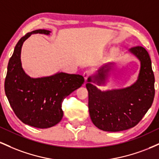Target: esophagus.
Segmentation results:
<instances>
[{
    "label": "esophagus",
    "instance_id": "1",
    "mask_svg": "<svg viewBox=\"0 0 159 159\" xmlns=\"http://www.w3.org/2000/svg\"><path fill=\"white\" fill-rule=\"evenodd\" d=\"M90 75H91V71L89 70V69H87V70H86L85 72H84L83 76H84V78L85 81H87V80H88L89 78H90Z\"/></svg>",
    "mask_w": 159,
    "mask_h": 159
}]
</instances>
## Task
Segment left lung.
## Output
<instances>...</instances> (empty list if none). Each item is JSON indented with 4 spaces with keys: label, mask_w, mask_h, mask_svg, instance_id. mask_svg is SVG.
I'll return each instance as SVG.
<instances>
[{
    "label": "left lung",
    "mask_w": 159,
    "mask_h": 159,
    "mask_svg": "<svg viewBox=\"0 0 159 159\" xmlns=\"http://www.w3.org/2000/svg\"><path fill=\"white\" fill-rule=\"evenodd\" d=\"M140 62L138 80L129 87L102 91L92 83L105 85L114 68L110 63L90 76L86 84L93 123L105 132H120L135 126L146 114L155 96V77L148 52L141 46L129 49Z\"/></svg>",
    "instance_id": "left-lung-1"
}]
</instances>
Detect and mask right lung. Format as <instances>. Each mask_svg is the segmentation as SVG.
<instances>
[{"label":"right lung","instance_id":"right-lung-1","mask_svg":"<svg viewBox=\"0 0 159 159\" xmlns=\"http://www.w3.org/2000/svg\"><path fill=\"white\" fill-rule=\"evenodd\" d=\"M47 30H36L21 37L14 48L7 66L5 93L11 107L22 123L30 126L46 129L62 120L63 99L84 82L82 75L57 72L51 76L30 78L24 71L21 51L24 42L31 34L49 35Z\"/></svg>","mask_w":159,"mask_h":159}]
</instances>
